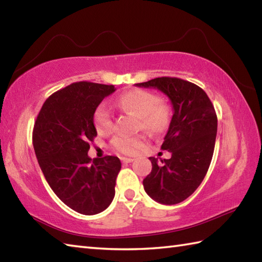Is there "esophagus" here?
Instances as JSON below:
<instances>
[{
  "label": "esophagus",
  "instance_id": "34e87169",
  "mask_svg": "<svg viewBox=\"0 0 262 262\" xmlns=\"http://www.w3.org/2000/svg\"><path fill=\"white\" fill-rule=\"evenodd\" d=\"M121 161H122L123 164H130V163H133V161H134V159H133V158H126V157H122Z\"/></svg>",
  "mask_w": 262,
  "mask_h": 262
}]
</instances>
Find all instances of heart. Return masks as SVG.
<instances>
[{"label": "heart", "instance_id": "1", "mask_svg": "<svg viewBox=\"0 0 262 262\" xmlns=\"http://www.w3.org/2000/svg\"><path fill=\"white\" fill-rule=\"evenodd\" d=\"M116 105L139 117L142 127L147 130L161 133L169 125V107L154 93L142 89L129 90L117 98ZM94 123L99 133H110L112 130V116L105 104H101L96 107L94 112ZM144 141V136H116L111 144L118 152L133 155L143 145Z\"/></svg>", "mask_w": 262, "mask_h": 262}]
</instances>
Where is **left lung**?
I'll list each match as a JSON object with an SVG mask.
<instances>
[{
    "instance_id": "1",
    "label": "left lung",
    "mask_w": 262,
    "mask_h": 262,
    "mask_svg": "<svg viewBox=\"0 0 262 262\" xmlns=\"http://www.w3.org/2000/svg\"><path fill=\"white\" fill-rule=\"evenodd\" d=\"M156 88L169 98L173 117L161 149L169 159L150 157L152 170L143 180L145 192L164 205H174L194 192L210 167L217 130V118L210 98L197 84L179 78H156L136 83Z\"/></svg>"
}]
</instances>
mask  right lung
Listing matches in <instances>:
<instances>
[{"mask_svg":"<svg viewBox=\"0 0 262 262\" xmlns=\"http://www.w3.org/2000/svg\"><path fill=\"white\" fill-rule=\"evenodd\" d=\"M113 84L80 81L46 99L33 129V146L47 182L65 205L84 215L106 210L121 168L115 156L90 159L94 112Z\"/></svg>","mask_w":262,"mask_h":262,"instance_id":"1","label":"right lung"}]
</instances>
